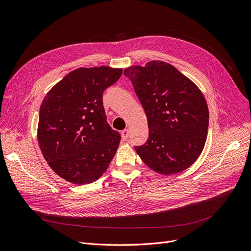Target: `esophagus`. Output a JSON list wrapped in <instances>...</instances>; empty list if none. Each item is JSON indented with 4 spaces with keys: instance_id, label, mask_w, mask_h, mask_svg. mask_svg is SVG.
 <instances>
[{
    "instance_id": "1",
    "label": "esophagus",
    "mask_w": 251,
    "mask_h": 251,
    "mask_svg": "<svg viewBox=\"0 0 251 251\" xmlns=\"http://www.w3.org/2000/svg\"><path fill=\"white\" fill-rule=\"evenodd\" d=\"M121 136H122V139L125 141L127 140L128 136H129V130L128 129H124L122 132H121Z\"/></svg>"
}]
</instances>
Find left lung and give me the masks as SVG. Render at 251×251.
Returning a JSON list of instances; mask_svg holds the SVG:
<instances>
[{
  "label": "left lung",
  "instance_id": "left-lung-1",
  "mask_svg": "<svg viewBox=\"0 0 251 251\" xmlns=\"http://www.w3.org/2000/svg\"><path fill=\"white\" fill-rule=\"evenodd\" d=\"M148 117L149 138L135 151L155 172L189 168L207 136L208 109L201 91L174 66L152 61L124 70Z\"/></svg>",
  "mask_w": 251,
  "mask_h": 251
}]
</instances>
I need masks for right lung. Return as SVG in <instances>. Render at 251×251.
Returning <instances> with one entry per match:
<instances>
[{
	"label": "right lung",
	"instance_id": "add662e5",
	"mask_svg": "<svg viewBox=\"0 0 251 251\" xmlns=\"http://www.w3.org/2000/svg\"><path fill=\"white\" fill-rule=\"evenodd\" d=\"M122 75L110 67L79 68L44 99L37 128L39 148L55 172L74 184L98 180L108 169L121 136L107 122L102 92Z\"/></svg>",
	"mask_w": 251,
	"mask_h": 251
}]
</instances>
